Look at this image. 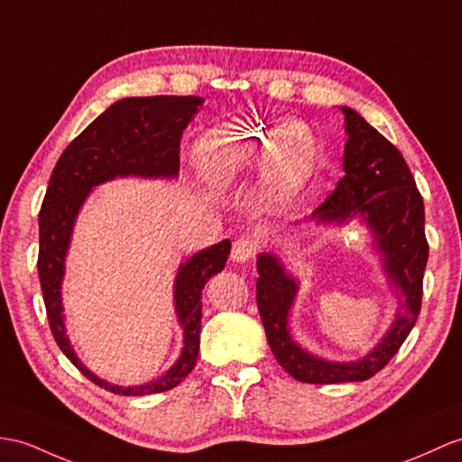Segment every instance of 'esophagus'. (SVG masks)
Returning a JSON list of instances; mask_svg holds the SVG:
<instances>
[{"label":"esophagus","instance_id":"esophagus-1","mask_svg":"<svg viewBox=\"0 0 462 462\" xmlns=\"http://www.w3.org/2000/svg\"><path fill=\"white\" fill-rule=\"evenodd\" d=\"M254 243L249 237H237L233 243V249H231V258L235 263H246L251 261L254 256Z\"/></svg>","mask_w":462,"mask_h":462}]
</instances>
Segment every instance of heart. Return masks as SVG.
Here are the masks:
<instances>
[{"mask_svg":"<svg viewBox=\"0 0 462 462\" xmlns=\"http://www.w3.org/2000/svg\"><path fill=\"white\" fill-rule=\"evenodd\" d=\"M246 152L268 161V189L276 198L296 194L306 182L316 143L303 123L282 119L270 125H246L231 131L211 133L198 144L196 159L199 171L213 184H225L239 171Z\"/></svg>","mask_w":462,"mask_h":462,"instance_id":"obj_1","label":"heart"}]
</instances>
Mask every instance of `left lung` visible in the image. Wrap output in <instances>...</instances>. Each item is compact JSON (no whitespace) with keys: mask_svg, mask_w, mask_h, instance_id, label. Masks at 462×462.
<instances>
[{"mask_svg":"<svg viewBox=\"0 0 462 462\" xmlns=\"http://www.w3.org/2000/svg\"><path fill=\"white\" fill-rule=\"evenodd\" d=\"M341 111L348 137L343 156L345 176L331 196L311 213V219L341 225L361 216L373 231L390 284L400 291L403 301L388 333L361 361H323L303 351L288 329L298 282L286 273L276 254H258L256 303L270 351L290 376L308 384L368 380L390 363L418 321L423 273L430 256L423 227V198L402 152L355 109L343 106Z\"/></svg>","mask_w":462,"mask_h":462,"instance_id":"8db88e82","label":"left lung"}]
</instances>
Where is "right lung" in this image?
Masks as SVG:
<instances>
[{
	"instance_id": "1",
	"label": "right lung",
	"mask_w": 462,
	"mask_h": 462,
	"mask_svg": "<svg viewBox=\"0 0 462 462\" xmlns=\"http://www.w3.org/2000/svg\"><path fill=\"white\" fill-rule=\"evenodd\" d=\"M204 97H125L107 107L66 146L49 180L39 211V280L51 331L70 363L99 388L121 396H149L172 390L196 366L201 328V290L227 263L231 241L225 239L180 264L174 282L178 323L184 346L168 373L143 386H117L97 378L80 363L69 341L62 316L60 286L72 229L94 186L119 176L174 178L180 171V139Z\"/></svg>"
}]
</instances>
